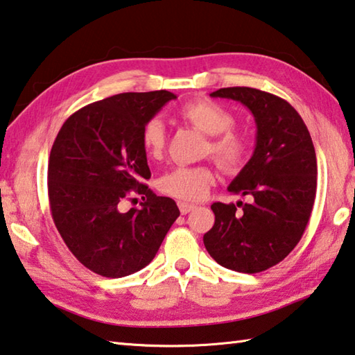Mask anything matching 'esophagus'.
I'll use <instances>...</instances> for the list:
<instances>
[{
    "label": "esophagus",
    "mask_w": 355,
    "mask_h": 355,
    "mask_svg": "<svg viewBox=\"0 0 355 355\" xmlns=\"http://www.w3.org/2000/svg\"><path fill=\"white\" fill-rule=\"evenodd\" d=\"M178 207H180V212H182L183 215L189 214L191 211L196 209V206H193V205H189V203H184V201H178Z\"/></svg>",
    "instance_id": "esophagus-1"
}]
</instances>
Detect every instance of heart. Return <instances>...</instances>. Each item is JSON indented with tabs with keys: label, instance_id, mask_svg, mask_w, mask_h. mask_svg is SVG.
<instances>
[{
	"label": "heart",
	"instance_id": "obj_1",
	"mask_svg": "<svg viewBox=\"0 0 355 355\" xmlns=\"http://www.w3.org/2000/svg\"><path fill=\"white\" fill-rule=\"evenodd\" d=\"M178 115L183 121L211 135L206 146L207 154L226 171H237L246 162L251 149L249 138L232 129L234 114L217 101L200 98L186 103L180 107ZM141 146L144 154L152 159H159L166 149V129L162 120L152 118L141 129ZM215 182V173L207 166H178L159 178L158 187L164 196L182 201H200Z\"/></svg>",
	"mask_w": 355,
	"mask_h": 355
}]
</instances>
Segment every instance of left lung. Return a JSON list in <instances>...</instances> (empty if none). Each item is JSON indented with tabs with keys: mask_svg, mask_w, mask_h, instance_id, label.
Here are the masks:
<instances>
[{
	"mask_svg": "<svg viewBox=\"0 0 355 355\" xmlns=\"http://www.w3.org/2000/svg\"><path fill=\"white\" fill-rule=\"evenodd\" d=\"M211 96L251 110L257 144L227 187L251 201L214 203L215 223L203 243L218 265L257 274L286 259L308 226L317 191L315 149L302 116L280 96L252 87H223Z\"/></svg>",
	"mask_w": 355,
	"mask_h": 355,
	"instance_id": "left-lung-1",
	"label": "left lung"
}]
</instances>
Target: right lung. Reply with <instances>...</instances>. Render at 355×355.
Instances as JSON below:
<instances>
[{
	"mask_svg": "<svg viewBox=\"0 0 355 355\" xmlns=\"http://www.w3.org/2000/svg\"><path fill=\"white\" fill-rule=\"evenodd\" d=\"M177 96L168 90L118 94L81 107L55 138L47 169L53 223L75 259L92 272L120 279L154 260L178 218L177 203L158 197L141 129ZM130 193L141 208L123 211Z\"/></svg>",
	"mask_w": 355,
	"mask_h": 355,
	"instance_id": "add662e5",
	"label": "right lung"
}]
</instances>
